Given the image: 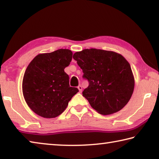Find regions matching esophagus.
<instances>
[{
	"instance_id": "esophagus-1",
	"label": "esophagus",
	"mask_w": 159,
	"mask_h": 159,
	"mask_svg": "<svg viewBox=\"0 0 159 159\" xmlns=\"http://www.w3.org/2000/svg\"><path fill=\"white\" fill-rule=\"evenodd\" d=\"M78 89H79V92L80 93H81L82 92V90H83V88H82V86L81 85H79V86H78Z\"/></svg>"
}]
</instances>
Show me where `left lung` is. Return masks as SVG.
<instances>
[{"label": "left lung", "mask_w": 159, "mask_h": 159, "mask_svg": "<svg viewBox=\"0 0 159 159\" xmlns=\"http://www.w3.org/2000/svg\"><path fill=\"white\" fill-rule=\"evenodd\" d=\"M89 85L83 96L102 115L122 109L133 93L134 79L130 64L117 52L95 48L74 54Z\"/></svg>", "instance_id": "obj_1"}]
</instances>
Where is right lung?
<instances>
[{
    "mask_svg": "<svg viewBox=\"0 0 159 159\" xmlns=\"http://www.w3.org/2000/svg\"><path fill=\"white\" fill-rule=\"evenodd\" d=\"M72 55L68 49L39 54L26 68L22 81L23 95L29 108L40 116H58L79 92L77 88L70 87L69 77L64 71Z\"/></svg>",
    "mask_w": 159,
    "mask_h": 159,
    "instance_id": "right-lung-1",
    "label": "right lung"
}]
</instances>
